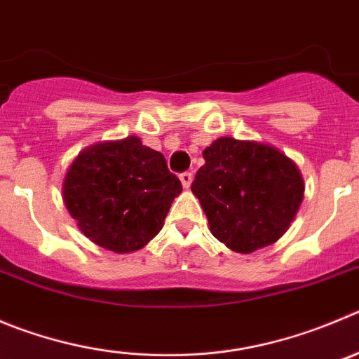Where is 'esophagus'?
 Returning a JSON list of instances; mask_svg holds the SVG:
<instances>
[{"mask_svg": "<svg viewBox=\"0 0 359 359\" xmlns=\"http://www.w3.org/2000/svg\"><path fill=\"white\" fill-rule=\"evenodd\" d=\"M180 182H182V186L187 189V187L191 186V182H193V173L191 172L180 173Z\"/></svg>", "mask_w": 359, "mask_h": 359, "instance_id": "34e87169", "label": "esophagus"}]
</instances>
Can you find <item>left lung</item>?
Here are the masks:
<instances>
[{
	"label": "left lung",
	"instance_id": "8db88e82",
	"mask_svg": "<svg viewBox=\"0 0 359 359\" xmlns=\"http://www.w3.org/2000/svg\"><path fill=\"white\" fill-rule=\"evenodd\" d=\"M191 184L212 236L237 253L266 248L289 230L304 182L292 159L274 147L223 138L203 150Z\"/></svg>",
	"mask_w": 359,
	"mask_h": 359
}]
</instances>
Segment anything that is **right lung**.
Instances as JSON below:
<instances>
[{
  "instance_id": "add662e5",
  "label": "right lung",
  "mask_w": 359,
  "mask_h": 359,
  "mask_svg": "<svg viewBox=\"0 0 359 359\" xmlns=\"http://www.w3.org/2000/svg\"><path fill=\"white\" fill-rule=\"evenodd\" d=\"M182 184L136 136L88 147L63 180V202L92 243L130 253L159 233Z\"/></svg>"
}]
</instances>
